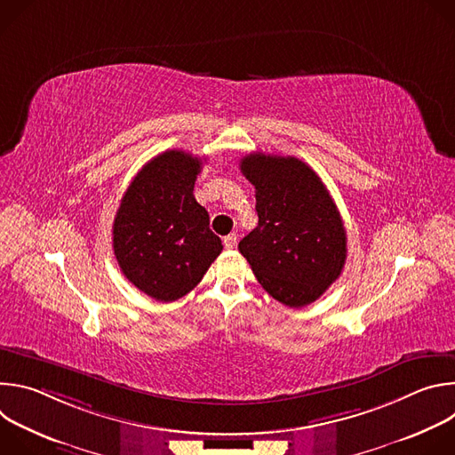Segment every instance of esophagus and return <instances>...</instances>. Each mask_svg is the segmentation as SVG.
I'll return each mask as SVG.
<instances>
[{
  "mask_svg": "<svg viewBox=\"0 0 455 455\" xmlns=\"http://www.w3.org/2000/svg\"><path fill=\"white\" fill-rule=\"evenodd\" d=\"M223 244H225V248H235V244H237V235L235 234H228V235H225L223 237Z\"/></svg>",
  "mask_w": 455,
  "mask_h": 455,
  "instance_id": "34e87169",
  "label": "esophagus"
}]
</instances>
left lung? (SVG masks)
<instances>
[{"label": "left lung", "mask_w": 455, "mask_h": 455, "mask_svg": "<svg viewBox=\"0 0 455 455\" xmlns=\"http://www.w3.org/2000/svg\"><path fill=\"white\" fill-rule=\"evenodd\" d=\"M255 187L257 227L239 251L259 284L290 307L315 302L342 274L347 237L318 174L295 156L251 153L239 164Z\"/></svg>", "instance_id": "obj_1"}]
</instances>
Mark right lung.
Here are the masks:
<instances>
[{
	"label": "right lung",
	"mask_w": 455,
	"mask_h": 455,
	"mask_svg": "<svg viewBox=\"0 0 455 455\" xmlns=\"http://www.w3.org/2000/svg\"><path fill=\"white\" fill-rule=\"evenodd\" d=\"M204 160L169 149L129 183L113 221V250L127 281L160 302L196 286L221 253L209 212L194 198Z\"/></svg>",
	"instance_id": "1"
}]
</instances>
